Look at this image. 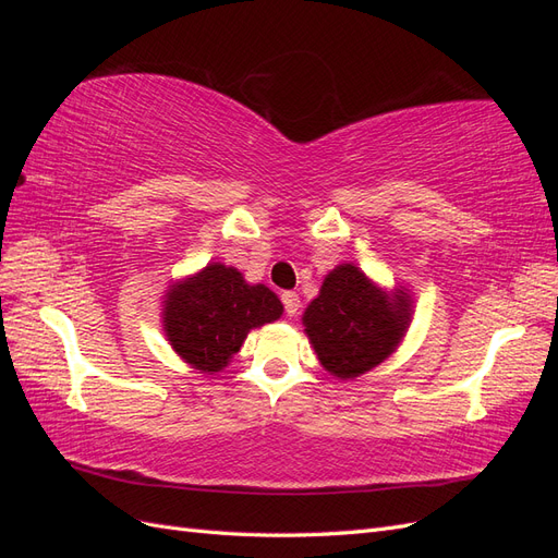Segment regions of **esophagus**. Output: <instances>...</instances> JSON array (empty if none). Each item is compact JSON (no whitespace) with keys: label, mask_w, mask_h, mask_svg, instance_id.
Instances as JSON below:
<instances>
[{"label":"esophagus","mask_w":558,"mask_h":558,"mask_svg":"<svg viewBox=\"0 0 558 558\" xmlns=\"http://www.w3.org/2000/svg\"><path fill=\"white\" fill-rule=\"evenodd\" d=\"M281 302H283V310L289 316H295L298 310H300V295L293 293V291H286L281 293Z\"/></svg>","instance_id":"1"}]
</instances>
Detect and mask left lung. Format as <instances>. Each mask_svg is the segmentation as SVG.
Listing matches in <instances>:
<instances>
[{
	"label": "left lung",
	"instance_id": "1",
	"mask_svg": "<svg viewBox=\"0 0 558 558\" xmlns=\"http://www.w3.org/2000/svg\"><path fill=\"white\" fill-rule=\"evenodd\" d=\"M412 295L384 291L353 263L337 265L302 314L316 356L330 375L353 379L384 363L410 328Z\"/></svg>",
	"mask_w": 558,
	"mask_h": 558
}]
</instances>
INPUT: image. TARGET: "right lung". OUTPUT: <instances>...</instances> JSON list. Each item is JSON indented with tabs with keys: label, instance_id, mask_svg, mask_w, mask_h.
I'll return each mask as SVG.
<instances>
[{
	"label": "right lung",
	"instance_id": "obj_1",
	"mask_svg": "<svg viewBox=\"0 0 558 558\" xmlns=\"http://www.w3.org/2000/svg\"><path fill=\"white\" fill-rule=\"evenodd\" d=\"M281 300L265 283H246L242 272L209 263L174 281L165 293L162 328L179 356L199 373H221L253 328L272 324Z\"/></svg>",
	"mask_w": 558,
	"mask_h": 558
}]
</instances>
